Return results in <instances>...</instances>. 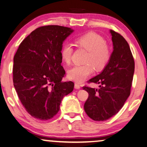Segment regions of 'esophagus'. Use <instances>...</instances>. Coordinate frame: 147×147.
Returning <instances> with one entry per match:
<instances>
[{"instance_id":"esophagus-1","label":"esophagus","mask_w":147,"mask_h":147,"mask_svg":"<svg viewBox=\"0 0 147 147\" xmlns=\"http://www.w3.org/2000/svg\"><path fill=\"white\" fill-rule=\"evenodd\" d=\"M74 88H75L76 89H80V84L78 83H75V84H74Z\"/></svg>"}]
</instances>
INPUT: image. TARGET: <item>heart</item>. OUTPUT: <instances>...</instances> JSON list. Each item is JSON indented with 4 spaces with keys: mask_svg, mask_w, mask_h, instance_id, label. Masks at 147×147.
Masks as SVG:
<instances>
[{
    "mask_svg": "<svg viewBox=\"0 0 147 147\" xmlns=\"http://www.w3.org/2000/svg\"><path fill=\"white\" fill-rule=\"evenodd\" d=\"M77 47L88 51L84 65H76L68 72L69 78L76 82H83L93 73L94 66L96 71L103 69L108 64L111 56V50L104 39L93 32L83 34L75 39ZM73 48L66 43L61 47L60 54L63 60L69 64L71 61Z\"/></svg>",
    "mask_w": 147,
    "mask_h": 147,
    "instance_id": "1",
    "label": "heart"
}]
</instances>
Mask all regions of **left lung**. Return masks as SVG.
I'll return each instance as SVG.
<instances>
[{"mask_svg": "<svg viewBox=\"0 0 147 147\" xmlns=\"http://www.w3.org/2000/svg\"><path fill=\"white\" fill-rule=\"evenodd\" d=\"M113 51L101 73L89 82L99 84V89L84 86L89 93L84 110L94 121H104L123 108L130 94L135 63L128 42L121 34L110 30Z\"/></svg>", "mask_w": 147, "mask_h": 147, "instance_id": "1", "label": "left lung"}]
</instances>
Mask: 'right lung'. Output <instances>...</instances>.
I'll return each instance as SVG.
<instances>
[{
  "mask_svg": "<svg viewBox=\"0 0 147 147\" xmlns=\"http://www.w3.org/2000/svg\"><path fill=\"white\" fill-rule=\"evenodd\" d=\"M68 27L41 26L21 42L13 58L14 88L27 112L49 120L59 110L63 98L71 93L73 82H61L62 44L73 32Z\"/></svg>",
  "mask_w": 147,
  "mask_h": 147,
  "instance_id": "1",
  "label": "right lung"
}]
</instances>
